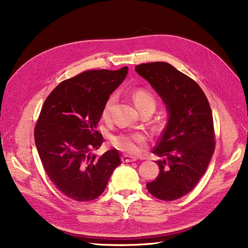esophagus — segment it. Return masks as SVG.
Instances as JSON below:
<instances>
[{
    "label": "esophagus",
    "mask_w": 248,
    "mask_h": 248,
    "mask_svg": "<svg viewBox=\"0 0 248 248\" xmlns=\"http://www.w3.org/2000/svg\"><path fill=\"white\" fill-rule=\"evenodd\" d=\"M121 159L123 162H132V161H137V158L136 157H132V156H129V155H123L121 157Z\"/></svg>",
    "instance_id": "esophagus-1"
}]
</instances>
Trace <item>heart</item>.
<instances>
[{
	"label": "heart",
	"instance_id": "b5f03b06",
	"mask_svg": "<svg viewBox=\"0 0 248 248\" xmlns=\"http://www.w3.org/2000/svg\"><path fill=\"white\" fill-rule=\"evenodd\" d=\"M132 99L140 111L147 108H155L156 107V100L154 96L145 89L136 90L132 93ZM115 102L116 95L112 94L108 97L102 108L101 118L103 120L109 119ZM109 140L110 144L116 149L131 155H138L148 142V137L144 132H120L117 134H112Z\"/></svg>",
	"mask_w": 248,
	"mask_h": 248
}]
</instances>
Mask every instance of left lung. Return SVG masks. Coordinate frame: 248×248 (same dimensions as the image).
Masks as SVG:
<instances>
[{"instance_id": "left-lung-1", "label": "left lung", "mask_w": 248, "mask_h": 248, "mask_svg": "<svg viewBox=\"0 0 248 248\" xmlns=\"http://www.w3.org/2000/svg\"><path fill=\"white\" fill-rule=\"evenodd\" d=\"M164 101L169 122L153 153L159 174L147 183L156 199L175 201L190 192L205 174L215 150L211 108L201 87L186 74L166 62L136 66Z\"/></svg>"}]
</instances>
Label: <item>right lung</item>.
I'll return each instance as SVG.
<instances>
[{
    "instance_id": "obj_1",
    "label": "right lung",
    "mask_w": 248,
    "mask_h": 248,
    "mask_svg": "<svg viewBox=\"0 0 248 248\" xmlns=\"http://www.w3.org/2000/svg\"><path fill=\"white\" fill-rule=\"evenodd\" d=\"M127 72L128 67L81 72L60 82L44 101L34 129L35 144L51 182L74 201L98 198L121 164L116 149L99 158L91 151L103 142L96 127L104 103Z\"/></svg>"
}]
</instances>
